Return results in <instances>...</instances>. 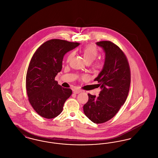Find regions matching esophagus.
Wrapping results in <instances>:
<instances>
[{
  "mask_svg": "<svg viewBox=\"0 0 158 158\" xmlns=\"http://www.w3.org/2000/svg\"><path fill=\"white\" fill-rule=\"evenodd\" d=\"M81 92H82V90H81V89H75V90H73V93L75 94H79Z\"/></svg>",
  "mask_w": 158,
  "mask_h": 158,
  "instance_id": "34e87169",
  "label": "esophagus"
}]
</instances>
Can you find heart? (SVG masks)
<instances>
[{
  "label": "heart",
  "instance_id": "1",
  "mask_svg": "<svg viewBox=\"0 0 158 158\" xmlns=\"http://www.w3.org/2000/svg\"><path fill=\"white\" fill-rule=\"evenodd\" d=\"M82 53L84 59L85 60L86 63L88 64H90L96 59V58L98 56L99 52H98V48L95 45H89L85 47L83 49ZM74 54H75L74 52H71L69 53L67 56L66 61L69 62L71 59V58L74 56ZM104 65V61L101 60H98L94 63V64H92V66L96 69H101L103 68ZM86 77V76H83V77Z\"/></svg>",
  "mask_w": 158,
  "mask_h": 158
}]
</instances>
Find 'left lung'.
I'll return each instance as SVG.
<instances>
[{
  "instance_id": "1",
  "label": "left lung",
  "mask_w": 158,
  "mask_h": 158,
  "mask_svg": "<svg viewBox=\"0 0 158 158\" xmlns=\"http://www.w3.org/2000/svg\"><path fill=\"white\" fill-rule=\"evenodd\" d=\"M96 44L105 53L103 69L94 79L101 90L98 97L88 94L89 99L83 105V111L93 123L101 124L114 117L126 102L131 74L127 57L119 47L110 41Z\"/></svg>"
}]
</instances>
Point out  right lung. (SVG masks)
I'll return each mask as SVG.
<instances>
[{"label":"right lung","mask_w":158,"mask_h":158,"mask_svg":"<svg viewBox=\"0 0 158 158\" xmlns=\"http://www.w3.org/2000/svg\"><path fill=\"white\" fill-rule=\"evenodd\" d=\"M80 44L59 39L48 40L32 56L26 76V89L31 105L40 116L52 119L62 112L72 90L55 81L62 69L66 53Z\"/></svg>","instance_id":"1"}]
</instances>
